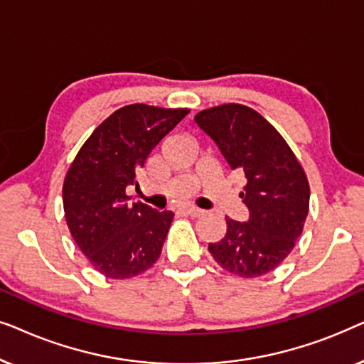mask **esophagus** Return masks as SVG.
I'll return each mask as SVG.
<instances>
[{"instance_id": "obj_1", "label": "esophagus", "mask_w": 364, "mask_h": 364, "mask_svg": "<svg viewBox=\"0 0 364 364\" xmlns=\"http://www.w3.org/2000/svg\"><path fill=\"white\" fill-rule=\"evenodd\" d=\"M186 212L191 217H202L203 213H205V210H202V208H197V207H187Z\"/></svg>"}]
</instances>
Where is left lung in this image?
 I'll return each instance as SVG.
<instances>
[{
  "mask_svg": "<svg viewBox=\"0 0 364 364\" xmlns=\"http://www.w3.org/2000/svg\"><path fill=\"white\" fill-rule=\"evenodd\" d=\"M196 122L247 178L240 197L248 220L225 217V237L208 243V252L238 277L265 275L290 255L303 232L310 207L305 171L280 132L250 107L223 104L198 112Z\"/></svg>",
  "mask_w": 364,
  "mask_h": 364,
  "instance_id": "1",
  "label": "left lung"
}]
</instances>
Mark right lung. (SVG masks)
Returning <instances> with one entry per match:
<instances>
[{
    "label": "right lung",
    "mask_w": 364,
    "mask_h": 364,
    "mask_svg": "<svg viewBox=\"0 0 364 364\" xmlns=\"http://www.w3.org/2000/svg\"><path fill=\"white\" fill-rule=\"evenodd\" d=\"M188 114L131 104L111 114L69 167L63 205L69 232L91 265L107 278H132L161 257L173 213L129 203L127 187L159 142Z\"/></svg>",
    "instance_id": "obj_1"
}]
</instances>
